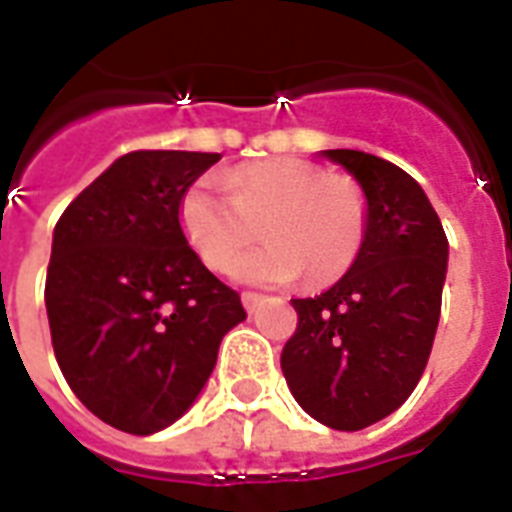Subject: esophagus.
<instances>
[{
	"instance_id": "obj_1",
	"label": "esophagus",
	"mask_w": 512,
	"mask_h": 512,
	"mask_svg": "<svg viewBox=\"0 0 512 512\" xmlns=\"http://www.w3.org/2000/svg\"><path fill=\"white\" fill-rule=\"evenodd\" d=\"M241 301H244L246 312H255L257 307H260L263 296H260V293H249V290H246V293H241Z\"/></svg>"
}]
</instances>
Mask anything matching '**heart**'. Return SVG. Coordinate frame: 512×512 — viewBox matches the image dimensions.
Masks as SVG:
<instances>
[{
	"instance_id": "heart-1",
	"label": "heart",
	"mask_w": 512,
	"mask_h": 512,
	"mask_svg": "<svg viewBox=\"0 0 512 512\" xmlns=\"http://www.w3.org/2000/svg\"><path fill=\"white\" fill-rule=\"evenodd\" d=\"M183 233L213 271H227L263 230L266 244L235 274L257 285H285L304 274L329 285L354 266L370 227L362 183L301 158H274L200 180L180 200Z\"/></svg>"
}]
</instances>
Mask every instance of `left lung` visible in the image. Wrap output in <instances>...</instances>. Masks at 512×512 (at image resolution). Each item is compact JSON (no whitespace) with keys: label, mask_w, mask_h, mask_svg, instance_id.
<instances>
[{"label":"left lung","mask_w":512,"mask_h":512,"mask_svg":"<svg viewBox=\"0 0 512 512\" xmlns=\"http://www.w3.org/2000/svg\"><path fill=\"white\" fill-rule=\"evenodd\" d=\"M370 200L362 252L337 285L290 299L299 315L282 373L299 406L362 430L408 400L428 365L447 274V235L419 183L362 150H326Z\"/></svg>","instance_id":"1"}]
</instances>
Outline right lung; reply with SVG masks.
<instances>
[{
  "label": "right lung",
  "mask_w": 512,
  "mask_h": 512,
  "mask_svg": "<svg viewBox=\"0 0 512 512\" xmlns=\"http://www.w3.org/2000/svg\"><path fill=\"white\" fill-rule=\"evenodd\" d=\"M219 153L134 150L54 227L46 312L73 395L106 425L147 436L194 403L219 343L246 318L241 296L202 266L180 200Z\"/></svg>",
  "instance_id": "add662e5"
}]
</instances>
